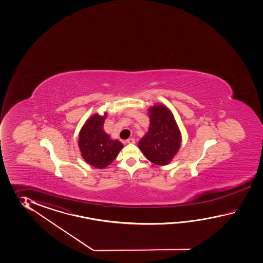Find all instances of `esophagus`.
Here are the masks:
<instances>
[{"label":"esophagus","instance_id":"obj_1","mask_svg":"<svg viewBox=\"0 0 263 263\" xmlns=\"http://www.w3.org/2000/svg\"><path fill=\"white\" fill-rule=\"evenodd\" d=\"M126 142H127L128 144H134V143H135V140H134V138H129Z\"/></svg>","mask_w":263,"mask_h":263}]
</instances>
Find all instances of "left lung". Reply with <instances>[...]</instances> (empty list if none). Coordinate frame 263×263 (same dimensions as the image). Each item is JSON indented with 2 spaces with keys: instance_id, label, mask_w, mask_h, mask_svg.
<instances>
[{
  "instance_id": "8db88e82",
  "label": "left lung",
  "mask_w": 263,
  "mask_h": 263,
  "mask_svg": "<svg viewBox=\"0 0 263 263\" xmlns=\"http://www.w3.org/2000/svg\"><path fill=\"white\" fill-rule=\"evenodd\" d=\"M148 112L149 128L140 140L139 148L148 161L157 165H166L179 151L181 134L167 107L158 104L149 108Z\"/></svg>"
}]
</instances>
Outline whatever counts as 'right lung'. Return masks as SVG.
Returning a JSON list of instances; mask_svg holds the SVG:
<instances>
[{
  "instance_id": "obj_1",
  "label": "right lung",
  "mask_w": 263,
  "mask_h": 263,
  "mask_svg": "<svg viewBox=\"0 0 263 263\" xmlns=\"http://www.w3.org/2000/svg\"><path fill=\"white\" fill-rule=\"evenodd\" d=\"M96 114L87 119L79 134V147L85 162L96 168H104L118 156L123 147L121 142L112 140L103 129L106 118Z\"/></svg>"
}]
</instances>
